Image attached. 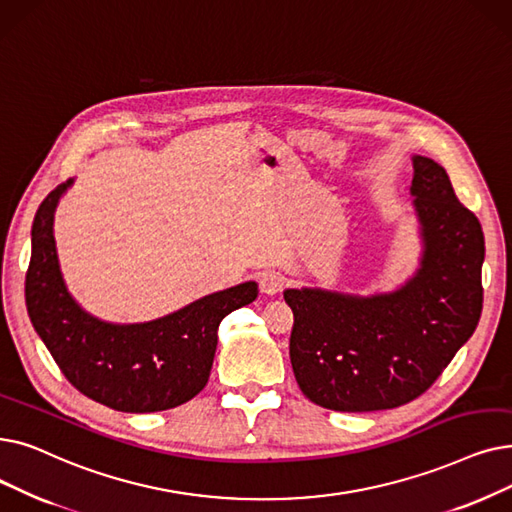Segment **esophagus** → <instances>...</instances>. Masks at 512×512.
<instances>
[{"label": "esophagus", "mask_w": 512, "mask_h": 512, "mask_svg": "<svg viewBox=\"0 0 512 512\" xmlns=\"http://www.w3.org/2000/svg\"><path fill=\"white\" fill-rule=\"evenodd\" d=\"M259 286L261 291L265 295H276L280 291H284L286 286V276L276 272V270H265L261 276H259Z\"/></svg>", "instance_id": "34e87169"}]
</instances>
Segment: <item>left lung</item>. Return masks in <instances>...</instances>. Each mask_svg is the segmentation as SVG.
Wrapping results in <instances>:
<instances>
[{
	"instance_id": "1",
	"label": "left lung",
	"mask_w": 512,
	"mask_h": 512,
	"mask_svg": "<svg viewBox=\"0 0 512 512\" xmlns=\"http://www.w3.org/2000/svg\"><path fill=\"white\" fill-rule=\"evenodd\" d=\"M412 194L425 240L420 270L391 295L284 291L295 324L291 364L311 402L337 412L404 406L425 393L481 318L485 240L441 165L414 157Z\"/></svg>"
}]
</instances>
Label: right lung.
I'll use <instances>...</instances> for the list:
<instances>
[{"mask_svg": "<svg viewBox=\"0 0 512 512\" xmlns=\"http://www.w3.org/2000/svg\"><path fill=\"white\" fill-rule=\"evenodd\" d=\"M71 180L56 186L37 209L25 301L33 328L60 372L77 391L119 412H159L186 404L209 381L217 328L230 311L257 299L244 282L198 299L146 324H106L66 293L52 236L54 209Z\"/></svg>", "mask_w": 512, "mask_h": 512, "instance_id": "1", "label": "right lung"}]
</instances>
